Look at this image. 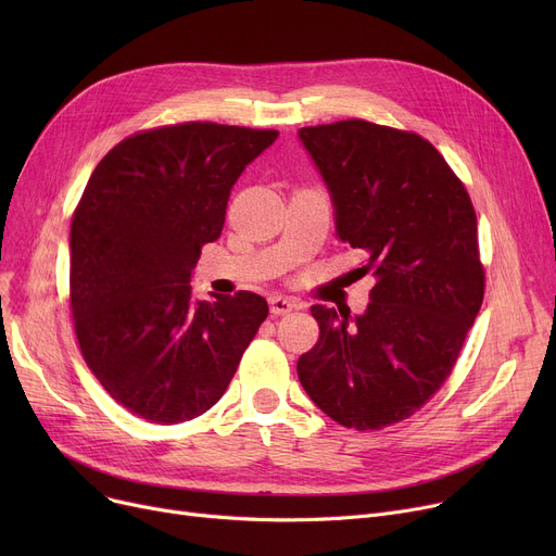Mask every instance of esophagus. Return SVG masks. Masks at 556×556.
<instances>
[{"label":"esophagus","mask_w":556,"mask_h":556,"mask_svg":"<svg viewBox=\"0 0 556 556\" xmlns=\"http://www.w3.org/2000/svg\"><path fill=\"white\" fill-rule=\"evenodd\" d=\"M270 302V313L273 315H286L295 308V302L288 300V298H281V295H275L268 300Z\"/></svg>","instance_id":"obj_1"}]
</instances>
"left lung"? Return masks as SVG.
Returning a JSON list of instances; mask_svg holds the SVG:
<instances>
[{
    "label": "left lung",
    "mask_w": 556,
    "mask_h": 556,
    "mask_svg": "<svg viewBox=\"0 0 556 556\" xmlns=\"http://www.w3.org/2000/svg\"><path fill=\"white\" fill-rule=\"evenodd\" d=\"M333 204L336 237L374 275L361 315L315 304L300 383L333 421L378 430L442 388L482 306L478 218L464 185L415 132L361 119L298 132Z\"/></svg>",
    "instance_id": "left-lung-1"
}]
</instances>
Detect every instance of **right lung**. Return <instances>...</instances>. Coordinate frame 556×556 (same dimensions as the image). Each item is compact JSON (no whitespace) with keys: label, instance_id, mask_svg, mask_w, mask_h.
I'll return each instance as SVG.
<instances>
[{"label":"right lung","instance_id":"add662e5","mask_svg":"<svg viewBox=\"0 0 556 556\" xmlns=\"http://www.w3.org/2000/svg\"><path fill=\"white\" fill-rule=\"evenodd\" d=\"M277 137L200 122L139 132L83 191L70 233L76 338L105 392L146 421L207 413L268 315L250 290L195 300L191 277L231 187Z\"/></svg>","mask_w":556,"mask_h":556}]
</instances>
